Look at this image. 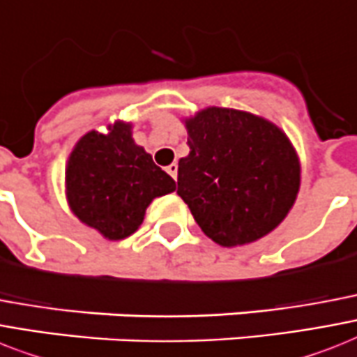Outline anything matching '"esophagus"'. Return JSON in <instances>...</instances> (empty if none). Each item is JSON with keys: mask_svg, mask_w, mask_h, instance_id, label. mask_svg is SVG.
<instances>
[{"mask_svg": "<svg viewBox=\"0 0 357 357\" xmlns=\"http://www.w3.org/2000/svg\"><path fill=\"white\" fill-rule=\"evenodd\" d=\"M167 172H169L174 179L178 178V165H176V163H170L169 167H167Z\"/></svg>", "mask_w": 357, "mask_h": 357, "instance_id": "obj_1", "label": "esophagus"}]
</instances>
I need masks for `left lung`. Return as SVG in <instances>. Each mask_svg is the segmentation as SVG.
<instances>
[{"mask_svg": "<svg viewBox=\"0 0 357 357\" xmlns=\"http://www.w3.org/2000/svg\"><path fill=\"white\" fill-rule=\"evenodd\" d=\"M187 158L178 194L196 224L224 248L257 242L288 216L301 187V163L288 135L268 119L208 108L185 119Z\"/></svg>", "mask_w": 357, "mask_h": 357, "instance_id": "left-lung-1", "label": "left lung"}]
</instances>
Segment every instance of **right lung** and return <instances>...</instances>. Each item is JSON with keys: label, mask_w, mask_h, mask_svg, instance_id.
Segmentation results:
<instances>
[{"label": "right lung", "mask_w": 357, "mask_h": 357, "mask_svg": "<svg viewBox=\"0 0 357 357\" xmlns=\"http://www.w3.org/2000/svg\"><path fill=\"white\" fill-rule=\"evenodd\" d=\"M176 190V181L132 137V123L84 133L66 165V198L82 224L108 240H123L143 224L153 199Z\"/></svg>", "instance_id": "right-lung-1"}]
</instances>
